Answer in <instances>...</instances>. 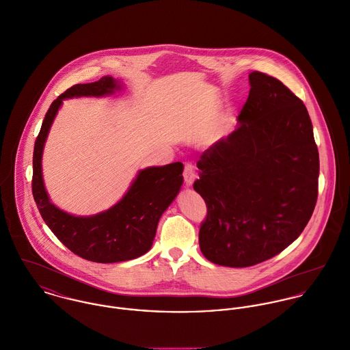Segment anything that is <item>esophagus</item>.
Returning <instances> with one entry per match:
<instances>
[{"instance_id":"1","label":"esophagus","mask_w":350,"mask_h":350,"mask_svg":"<svg viewBox=\"0 0 350 350\" xmlns=\"http://www.w3.org/2000/svg\"><path fill=\"white\" fill-rule=\"evenodd\" d=\"M196 178V172L192 163H185V169H184V180L187 187H192L193 181Z\"/></svg>"}]
</instances>
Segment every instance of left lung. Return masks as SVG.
<instances>
[{
  "mask_svg": "<svg viewBox=\"0 0 350 350\" xmlns=\"http://www.w3.org/2000/svg\"><path fill=\"white\" fill-rule=\"evenodd\" d=\"M237 129L200 157L193 189L207 204L199 232L204 257L246 268L288 247L318 198L319 154L307 108L281 81L249 74Z\"/></svg>",
  "mask_w": 350,
  "mask_h": 350,
  "instance_id": "obj_1",
  "label": "left lung"
}]
</instances>
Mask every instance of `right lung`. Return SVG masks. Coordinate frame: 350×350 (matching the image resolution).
Returning <instances> with one entry per match:
<instances>
[{"label": "right lung", "mask_w": 350, "mask_h": 350, "mask_svg": "<svg viewBox=\"0 0 350 350\" xmlns=\"http://www.w3.org/2000/svg\"><path fill=\"white\" fill-rule=\"evenodd\" d=\"M120 89L122 82L111 75L92 83L71 86L51 104L33 148L32 193L43 220L74 254L100 264L129 261L147 253L162 213L173 203L184 183V165L173 162L139 170L126 195L109 210L96 215L75 216L51 203L43 181L42 157L64 100L82 96L103 97Z\"/></svg>", "instance_id": "obj_1"}]
</instances>
